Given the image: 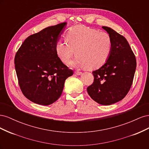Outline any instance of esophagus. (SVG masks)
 Here are the masks:
<instances>
[{
	"label": "esophagus",
	"mask_w": 149,
	"mask_h": 149,
	"mask_svg": "<svg viewBox=\"0 0 149 149\" xmlns=\"http://www.w3.org/2000/svg\"><path fill=\"white\" fill-rule=\"evenodd\" d=\"M75 74H77V75H81L82 74V72L79 71H75Z\"/></svg>",
	"instance_id": "1"
}]
</instances>
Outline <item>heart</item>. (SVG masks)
Masks as SVG:
<instances>
[{"label":"heart","instance_id":"1","mask_svg":"<svg viewBox=\"0 0 149 149\" xmlns=\"http://www.w3.org/2000/svg\"><path fill=\"white\" fill-rule=\"evenodd\" d=\"M65 39L66 42L58 40L55 45L56 55L63 63H68L76 53L78 56L71 66L94 70L102 66L111 55L112 40L105 31L78 25L67 31Z\"/></svg>","mask_w":149,"mask_h":149}]
</instances>
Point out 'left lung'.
Instances as JSON below:
<instances>
[{"label":"left lung","instance_id":"obj_1","mask_svg":"<svg viewBox=\"0 0 149 149\" xmlns=\"http://www.w3.org/2000/svg\"><path fill=\"white\" fill-rule=\"evenodd\" d=\"M112 40L111 55L98 70L93 71L94 82L87 88L93 100L102 105H111L121 101L131 87L136 59L128 42L110 27H102Z\"/></svg>","mask_w":149,"mask_h":149}]
</instances>
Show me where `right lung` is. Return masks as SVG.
<instances>
[{"instance_id": "add662e5", "label": "right lung", "mask_w": 149, "mask_h": 149, "mask_svg": "<svg viewBox=\"0 0 149 149\" xmlns=\"http://www.w3.org/2000/svg\"><path fill=\"white\" fill-rule=\"evenodd\" d=\"M67 23L48 26L26 38L15 56V68L24 95L48 106L61 95L65 80L73 74L57 56L55 45Z\"/></svg>"}]
</instances>
